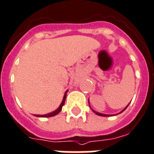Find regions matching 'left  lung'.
<instances>
[{"instance_id":"8db88e82","label":"left lung","mask_w":154,"mask_h":154,"mask_svg":"<svg viewBox=\"0 0 154 154\" xmlns=\"http://www.w3.org/2000/svg\"><path fill=\"white\" fill-rule=\"evenodd\" d=\"M129 105H127V106H126V107H125V109H123V110L122 111V112H119V114H120V113H122V112H124V111H125V109H127V107L129 106ZM91 110H92V109H91ZM92 111H93V112H94V113H95V114H96V115H97V116H112V115H105V114H102V113H99V112H95V111H94V110H92Z\"/></svg>"}]
</instances>
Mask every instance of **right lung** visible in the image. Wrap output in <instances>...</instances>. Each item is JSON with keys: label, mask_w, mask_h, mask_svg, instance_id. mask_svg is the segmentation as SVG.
<instances>
[{"label": "right lung", "mask_w": 154, "mask_h": 154, "mask_svg": "<svg viewBox=\"0 0 154 154\" xmlns=\"http://www.w3.org/2000/svg\"><path fill=\"white\" fill-rule=\"evenodd\" d=\"M67 92H68V91H66L65 92V94H64V96H63V98L62 102H61L60 105V107H59V108L57 109V110H55L54 112H51V113H49V114L42 115V116H40V115H35V116H37V117L47 118V117H52V116H56V115L58 114L59 112H60V111L62 110L63 106V105H64V103H65V100H66V93H67Z\"/></svg>", "instance_id": "obj_1"}]
</instances>
